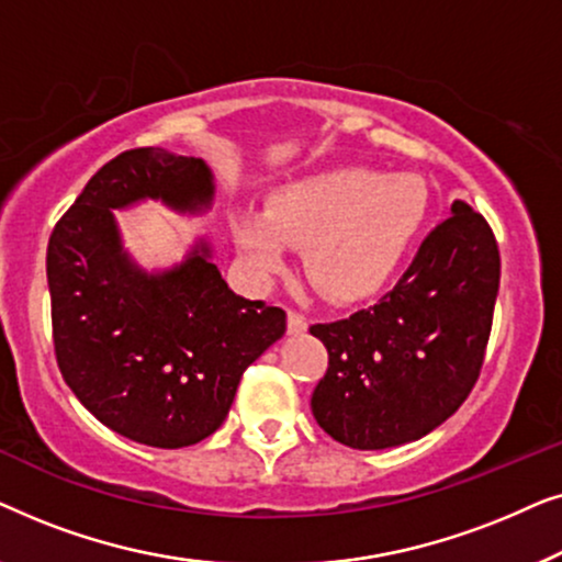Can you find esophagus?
<instances>
[{
	"label": "esophagus",
	"mask_w": 562,
	"mask_h": 562,
	"mask_svg": "<svg viewBox=\"0 0 562 562\" xmlns=\"http://www.w3.org/2000/svg\"><path fill=\"white\" fill-rule=\"evenodd\" d=\"M286 325H289V335H302L306 327H310V322H306V317L302 312L296 310H289L286 312Z\"/></svg>",
	"instance_id": "34e87169"
}]
</instances>
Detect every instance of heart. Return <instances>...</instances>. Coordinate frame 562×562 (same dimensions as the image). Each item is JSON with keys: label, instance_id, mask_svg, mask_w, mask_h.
<instances>
[{"label": "heart", "instance_id": "heart-1", "mask_svg": "<svg viewBox=\"0 0 562 562\" xmlns=\"http://www.w3.org/2000/svg\"><path fill=\"white\" fill-rule=\"evenodd\" d=\"M427 189L412 173L333 168L289 183L268 199L263 214L240 212L233 233L260 273L283 266V250L304 248V271L322 294H373L417 237Z\"/></svg>", "mask_w": 562, "mask_h": 562}]
</instances>
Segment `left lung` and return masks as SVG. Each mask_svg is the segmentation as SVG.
Instances as JSON below:
<instances>
[{
  "mask_svg": "<svg viewBox=\"0 0 562 562\" xmlns=\"http://www.w3.org/2000/svg\"><path fill=\"white\" fill-rule=\"evenodd\" d=\"M498 276L494 229L452 202L389 294L310 327L329 356L312 394L317 425L356 450L396 448L440 427L479 381Z\"/></svg>",
  "mask_w": 562,
  "mask_h": 562,
  "instance_id": "obj_1",
  "label": "left lung"
}]
</instances>
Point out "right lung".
<instances>
[{
	"mask_svg": "<svg viewBox=\"0 0 562 562\" xmlns=\"http://www.w3.org/2000/svg\"><path fill=\"white\" fill-rule=\"evenodd\" d=\"M212 196L202 158L125 150L91 176L48 240L64 381L104 427L150 448H187L220 429L245 368L286 333V312L237 296L206 243L164 273L122 250L112 210L160 199L199 212Z\"/></svg>",
	"mask_w": 562,
	"mask_h": 562,
	"instance_id": "right-lung-1",
	"label": "right lung"
}]
</instances>
